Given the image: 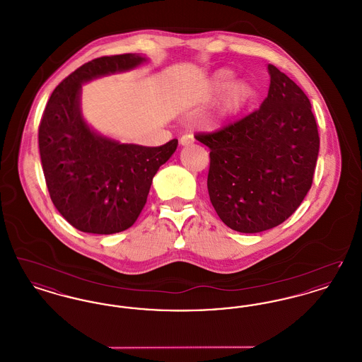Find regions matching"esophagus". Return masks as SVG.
Returning <instances> with one entry per match:
<instances>
[{"label": "esophagus", "mask_w": 362, "mask_h": 362, "mask_svg": "<svg viewBox=\"0 0 362 362\" xmlns=\"http://www.w3.org/2000/svg\"><path fill=\"white\" fill-rule=\"evenodd\" d=\"M179 142H180L182 146H187V145L194 142V136H192V134H185V136L180 137Z\"/></svg>", "instance_id": "obj_1"}]
</instances>
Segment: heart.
I'll return each mask as SVG.
<instances>
[{
    "label": "heart",
    "instance_id": "obj_1",
    "mask_svg": "<svg viewBox=\"0 0 362 362\" xmlns=\"http://www.w3.org/2000/svg\"><path fill=\"white\" fill-rule=\"evenodd\" d=\"M232 71L229 70H217L209 80L206 89H205V99H209L218 92L220 95V114L223 117H230L236 112H239L241 108L247 104V102L251 99L252 90L251 86L247 83L236 80L230 81Z\"/></svg>",
    "mask_w": 362,
    "mask_h": 362
}]
</instances>
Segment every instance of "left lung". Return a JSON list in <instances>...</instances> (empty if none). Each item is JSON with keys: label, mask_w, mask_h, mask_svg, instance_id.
<instances>
[{"label": "left lung", "mask_w": 362, "mask_h": 362, "mask_svg": "<svg viewBox=\"0 0 362 362\" xmlns=\"http://www.w3.org/2000/svg\"><path fill=\"white\" fill-rule=\"evenodd\" d=\"M270 86L259 110L197 139L210 149L207 189L230 229L258 233L282 224L313 180L320 138L310 99L269 65Z\"/></svg>", "instance_id": "8db88e82"}]
</instances>
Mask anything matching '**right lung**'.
Segmentation results:
<instances>
[{"label":"right lung","instance_id":"right-lung-1","mask_svg":"<svg viewBox=\"0 0 362 362\" xmlns=\"http://www.w3.org/2000/svg\"><path fill=\"white\" fill-rule=\"evenodd\" d=\"M146 62L138 54L92 59L54 92L39 124V152L54 206L76 229L118 233L136 223L153 176L173 155L177 139L161 146L121 144L93 132L80 108L81 86Z\"/></svg>","mask_w":362,"mask_h":362}]
</instances>
